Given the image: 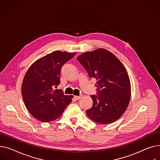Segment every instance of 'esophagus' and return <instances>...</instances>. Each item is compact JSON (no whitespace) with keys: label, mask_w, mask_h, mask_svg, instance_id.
<instances>
[{"label":"esophagus","mask_w":160,"mask_h":160,"mask_svg":"<svg viewBox=\"0 0 160 160\" xmlns=\"http://www.w3.org/2000/svg\"><path fill=\"white\" fill-rule=\"evenodd\" d=\"M82 95H80V96H74V98H75V99H77V100H79V99H80L82 98Z\"/></svg>","instance_id":"obj_1"}]
</instances>
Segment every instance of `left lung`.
I'll return each mask as SVG.
<instances>
[{"label":"left lung","mask_w":160,"mask_h":160,"mask_svg":"<svg viewBox=\"0 0 160 160\" xmlns=\"http://www.w3.org/2000/svg\"><path fill=\"white\" fill-rule=\"evenodd\" d=\"M91 78L97 80V95L86 113L94 122L109 124L119 119L131 98V83L122 62L104 49L88 51L77 57Z\"/></svg>","instance_id":"obj_1"}]
</instances>
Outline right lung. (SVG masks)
<instances>
[{
    "instance_id": "right-lung-1",
    "label": "right lung",
    "mask_w": 160,
    "mask_h": 160,
    "mask_svg": "<svg viewBox=\"0 0 160 160\" xmlns=\"http://www.w3.org/2000/svg\"><path fill=\"white\" fill-rule=\"evenodd\" d=\"M75 52L55 51L35 61L27 71L21 88L26 107L34 118L42 122L55 120L71 102L72 96L54 90L60 83L62 66Z\"/></svg>"
}]
</instances>
